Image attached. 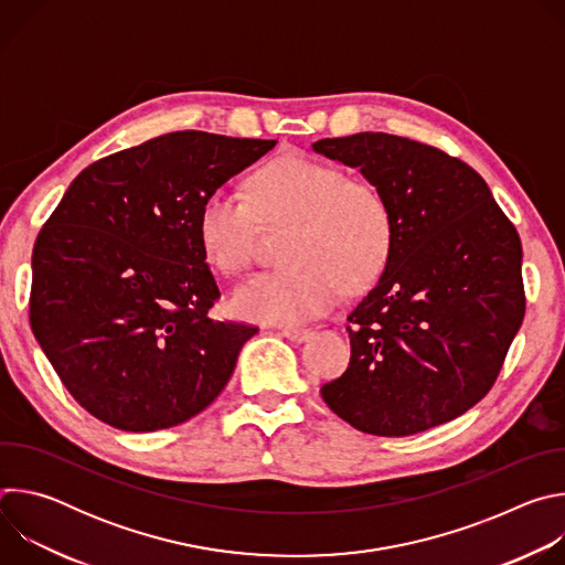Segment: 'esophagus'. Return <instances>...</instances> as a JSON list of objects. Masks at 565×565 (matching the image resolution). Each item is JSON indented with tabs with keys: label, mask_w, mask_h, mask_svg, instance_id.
I'll return each instance as SVG.
<instances>
[{
	"label": "esophagus",
	"mask_w": 565,
	"mask_h": 565,
	"mask_svg": "<svg viewBox=\"0 0 565 565\" xmlns=\"http://www.w3.org/2000/svg\"><path fill=\"white\" fill-rule=\"evenodd\" d=\"M279 335H281V338H286V340H290V342L301 344V342H306V340H310V338H312V331H308V329H292V327H288V329H281V331H279Z\"/></svg>",
	"instance_id": "esophagus-1"
}]
</instances>
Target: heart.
<instances>
[{
    "label": "heart",
    "instance_id": "heart-1",
    "mask_svg": "<svg viewBox=\"0 0 565 565\" xmlns=\"http://www.w3.org/2000/svg\"><path fill=\"white\" fill-rule=\"evenodd\" d=\"M259 216L297 221L288 268L257 273L232 292V310L248 321L299 327L329 312L347 292L371 286L393 248V214L384 194L324 160L286 153L264 166L253 201L232 185L201 203L196 234L205 259L225 275L246 270L255 255Z\"/></svg>",
    "mask_w": 565,
    "mask_h": 565
}]
</instances>
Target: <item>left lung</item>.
Wrapping results in <instances>:
<instances>
[{
  "label": "left lung",
  "instance_id": "8db88e82",
  "mask_svg": "<svg viewBox=\"0 0 565 565\" xmlns=\"http://www.w3.org/2000/svg\"><path fill=\"white\" fill-rule=\"evenodd\" d=\"M312 149L358 168L393 214L388 262L349 315V369L321 397L373 436L458 418L492 388L525 315L514 225L478 172L431 145L362 131Z\"/></svg>",
  "mask_w": 565,
  "mask_h": 565
}]
</instances>
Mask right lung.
<instances>
[{
	"mask_svg": "<svg viewBox=\"0 0 565 565\" xmlns=\"http://www.w3.org/2000/svg\"><path fill=\"white\" fill-rule=\"evenodd\" d=\"M277 140L174 131L79 172L38 234L31 329L62 384L122 431L177 427L216 399L255 327L218 321L203 199Z\"/></svg>",
	"mask_w": 565,
	"mask_h": 565,
	"instance_id": "obj_1",
	"label": "right lung"
}]
</instances>
